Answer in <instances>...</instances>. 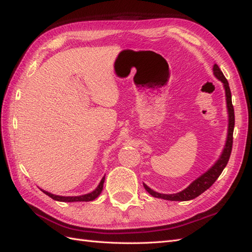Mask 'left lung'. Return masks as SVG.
Here are the masks:
<instances>
[{
    "mask_svg": "<svg viewBox=\"0 0 252 252\" xmlns=\"http://www.w3.org/2000/svg\"><path fill=\"white\" fill-rule=\"evenodd\" d=\"M213 74H215V77L220 80V81L223 83L224 90H225L226 107H227V112H228L227 137H226L225 145H224L221 156L218 158L215 164H213L210 169L207 170L205 173H202L199 178H197L194 182H191V183L187 186L185 189L176 192V194H161V192L153 190L151 187H148L146 184L143 183L144 187H145V189L153 197L161 198V199L171 200V201H187V200L194 199V198L201 195L203 191L207 190L209 187L215 183L217 179L222 173L224 168L226 167L229 156H231L232 146H233V132H234V126H235L234 107L232 104V94H231V90H229L228 82L217 63L213 65Z\"/></svg>",
    "mask_w": 252,
    "mask_h": 252,
    "instance_id": "obj_1",
    "label": "left lung"
}]
</instances>
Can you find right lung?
Here are the masks:
<instances>
[{
  "mask_svg": "<svg viewBox=\"0 0 252 252\" xmlns=\"http://www.w3.org/2000/svg\"><path fill=\"white\" fill-rule=\"evenodd\" d=\"M104 182H105V175L103 176V179L99 182V184L97 187L93 190L89 192V194L81 195V196H58L55 194H52L50 191H46L44 189H41L42 191L46 194L47 196H50L52 199L57 200V201H63V202H74V201H92L96 199L99 195L101 190H103V186H104Z\"/></svg>",
  "mask_w": 252,
  "mask_h": 252,
  "instance_id": "obj_1",
  "label": "right lung"
}]
</instances>
